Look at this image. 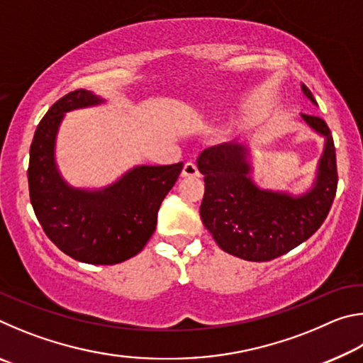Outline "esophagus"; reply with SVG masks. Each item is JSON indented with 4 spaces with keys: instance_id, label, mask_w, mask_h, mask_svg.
Segmentation results:
<instances>
[{
    "instance_id": "1",
    "label": "esophagus",
    "mask_w": 363,
    "mask_h": 363,
    "mask_svg": "<svg viewBox=\"0 0 363 363\" xmlns=\"http://www.w3.org/2000/svg\"><path fill=\"white\" fill-rule=\"evenodd\" d=\"M199 168H196V164L194 163H186L182 168V177H199Z\"/></svg>"
}]
</instances>
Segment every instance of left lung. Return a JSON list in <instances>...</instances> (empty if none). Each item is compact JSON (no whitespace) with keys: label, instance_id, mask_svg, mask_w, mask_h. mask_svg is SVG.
Returning <instances> with one entry per match:
<instances>
[{"label":"left lung","instance_id":"1","mask_svg":"<svg viewBox=\"0 0 363 363\" xmlns=\"http://www.w3.org/2000/svg\"><path fill=\"white\" fill-rule=\"evenodd\" d=\"M301 89L317 106L307 86ZM301 118L325 140L314 184L304 194L257 186L250 147L242 143L213 145L200 153L196 167L205 176L200 218L225 253L255 262L275 259L306 242L327 218L337 186L333 138L318 116L301 113Z\"/></svg>","mask_w":363,"mask_h":363}]
</instances>
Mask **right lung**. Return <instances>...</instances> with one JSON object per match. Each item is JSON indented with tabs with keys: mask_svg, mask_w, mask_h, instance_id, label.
<instances>
[{
	"mask_svg": "<svg viewBox=\"0 0 363 363\" xmlns=\"http://www.w3.org/2000/svg\"><path fill=\"white\" fill-rule=\"evenodd\" d=\"M104 102L77 89L54 104L35 131L27 171L30 201L49 240L73 259L96 266L123 262L145 247L184 164H138L102 189L70 186L56 163L59 126L67 112Z\"/></svg>",
	"mask_w": 363,
	"mask_h": 363,
	"instance_id": "add662e5",
	"label": "right lung"
}]
</instances>
